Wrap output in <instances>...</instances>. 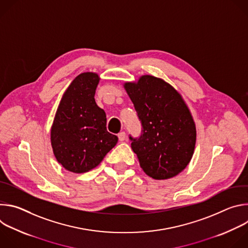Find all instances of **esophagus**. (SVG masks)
<instances>
[{"instance_id":"obj_1","label":"esophagus","mask_w":248,"mask_h":248,"mask_svg":"<svg viewBox=\"0 0 248 248\" xmlns=\"http://www.w3.org/2000/svg\"><path fill=\"white\" fill-rule=\"evenodd\" d=\"M118 137H119V140H120V141H124V140L125 139V132H124V131L120 132V133L118 134Z\"/></svg>"}]
</instances>
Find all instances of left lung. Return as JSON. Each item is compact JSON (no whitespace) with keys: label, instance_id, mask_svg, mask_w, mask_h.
Segmentation results:
<instances>
[{"label":"left lung","instance_id":"1","mask_svg":"<svg viewBox=\"0 0 248 248\" xmlns=\"http://www.w3.org/2000/svg\"><path fill=\"white\" fill-rule=\"evenodd\" d=\"M124 87L143 127L138 139L129 137L141 169L154 180L178 175L189 164L196 143L195 123L183 96L149 75Z\"/></svg>","mask_w":248,"mask_h":248}]
</instances>
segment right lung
<instances>
[{"instance_id":"right-lung-1","label":"right lung","mask_w":248,"mask_h":248,"mask_svg":"<svg viewBox=\"0 0 248 248\" xmlns=\"http://www.w3.org/2000/svg\"><path fill=\"white\" fill-rule=\"evenodd\" d=\"M99 81L96 73L78 76L62 94L51 127L57 161L75 173L96 168L118 142L106 127L105 111L94 99Z\"/></svg>"}]
</instances>
